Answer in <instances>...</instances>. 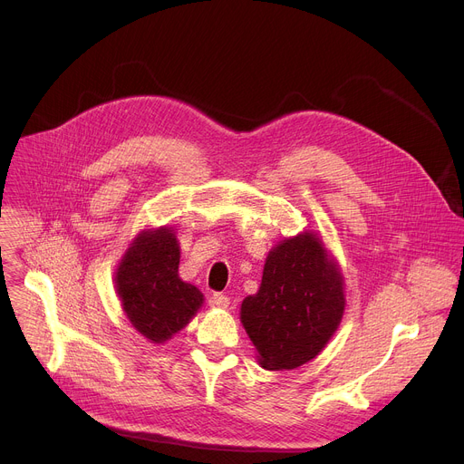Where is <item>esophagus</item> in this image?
I'll return each instance as SVG.
<instances>
[{
  "mask_svg": "<svg viewBox=\"0 0 464 464\" xmlns=\"http://www.w3.org/2000/svg\"><path fill=\"white\" fill-rule=\"evenodd\" d=\"M211 303H213V306L227 308V306H229V297H227V295H224V294H213Z\"/></svg>",
  "mask_w": 464,
  "mask_h": 464,
  "instance_id": "esophagus-1",
  "label": "esophagus"
}]
</instances>
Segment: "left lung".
Here are the masks:
<instances>
[{
	"label": "left lung",
	"mask_w": 464,
	"mask_h": 464,
	"mask_svg": "<svg viewBox=\"0 0 464 464\" xmlns=\"http://www.w3.org/2000/svg\"><path fill=\"white\" fill-rule=\"evenodd\" d=\"M345 312V279L336 256L314 231L276 244L258 292L240 304V321L262 369L290 371L314 360Z\"/></svg>",
	"instance_id": "8db88e82"
}]
</instances>
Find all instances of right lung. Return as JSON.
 <instances>
[{
	"label": "right lung",
	"mask_w": 464,
	"mask_h": 464,
	"mask_svg": "<svg viewBox=\"0 0 464 464\" xmlns=\"http://www.w3.org/2000/svg\"><path fill=\"white\" fill-rule=\"evenodd\" d=\"M179 242L169 226L143 229L121 256L113 276L121 306L150 343H165L190 323L204 294L179 279Z\"/></svg>",
	"instance_id": "add662e5"
}]
</instances>
